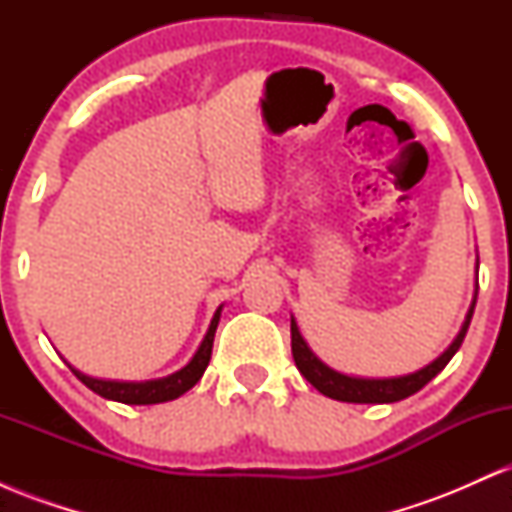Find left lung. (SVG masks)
<instances>
[{
    "instance_id": "obj_1",
    "label": "left lung",
    "mask_w": 512,
    "mask_h": 512,
    "mask_svg": "<svg viewBox=\"0 0 512 512\" xmlns=\"http://www.w3.org/2000/svg\"><path fill=\"white\" fill-rule=\"evenodd\" d=\"M474 305H477V298L472 301V308H469L467 317H464V325L460 334L455 337V342L448 346V351H443L431 366L416 370V373L404 375V378H385V380H363V378H349V375L337 373V370L327 368L325 363L317 358L313 351L308 349V344L303 342L301 332H298L296 320L291 317V351L293 361H296L298 370L310 385L315 387L317 392H322L325 397L339 399V402H356V404H390L399 402V399L414 395L421 387L431 383L433 378L450 363V358L457 354L464 342V334L469 330V322H472Z\"/></svg>"
}]
</instances>
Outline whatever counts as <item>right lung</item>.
Returning <instances> with one entry per match:
<instances>
[{
	"instance_id": "add662e5",
	"label": "right lung",
	"mask_w": 512,
	"mask_h": 512,
	"mask_svg": "<svg viewBox=\"0 0 512 512\" xmlns=\"http://www.w3.org/2000/svg\"><path fill=\"white\" fill-rule=\"evenodd\" d=\"M219 317H221V308L214 313V320H211L207 337H204V342L199 344L197 354L192 356V361L182 370H178V373L168 375V378L149 380V383H115V380L88 378V375L79 373V370H74L72 366L69 368H72V373L88 387V390H93L96 395H101L105 399H113V402H122V404L170 402V399L185 395L190 387H195L199 383V378L204 375V370H207L209 358H211V346H214V334H216V327H219Z\"/></svg>"
}]
</instances>
